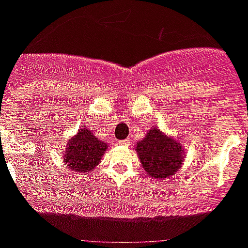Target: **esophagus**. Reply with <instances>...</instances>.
I'll use <instances>...</instances> for the list:
<instances>
[{
    "instance_id": "obj_1",
    "label": "esophagus",
    "mask_w": 248,
    "mask_h": 248,
    "mask_svg": "<svg viewBox=\"0 0 248 248\" xmlns=\"http://www.w3.org/2000/svg\"><path fill=\"white\" fill-rule=\"evenodd\" d=\"M129 142H131V139L128 138V139H124V140H120L119 144L120 145H124V146H128Z\"/></svg>"
}]
</instances>
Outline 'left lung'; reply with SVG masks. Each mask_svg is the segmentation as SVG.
<instances>
[{"mask_svg":"<svg viewBox=\"0 0 248 248\" xmlns=\"http://www.w3.org/2000/svg\"><path fill=\"white\" fill-rule=\"evenodd\" d=\"M137 154L142 168L152 177L161 180L177 171L184 161L181 142L152 128L137 145Z\"/></svg>","mask_w":248,"mask_h":248,"instance_id":"left-lung-1","label":"left lung"}]
</instances>
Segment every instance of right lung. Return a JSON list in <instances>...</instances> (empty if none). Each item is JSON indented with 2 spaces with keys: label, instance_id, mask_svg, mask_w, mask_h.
<instances>
[{
  "label": "right lung",
  "instance_id": "obj_1",
  "mask_svg": "<svg viewBox=\"0 0 248 248\" xmlns=\"http://www.w3.org/2000/svg\"><path fill=\"white\" fill-rule=\"evenodd\" d=\"M106 150V142L97 139L91 131L79 129L77 136L67 144L66 166L81 174L92 170L99 163Z\"/></svg>",
  "mask_w": 248,
  "mask_h": 248
}]
</instances>
